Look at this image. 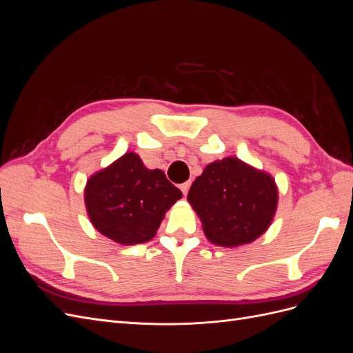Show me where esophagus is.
Wrapping results in <instances>:
<instances>
[{
  "label": "esophagus",
  "instance_id": "34e87169",
  "mask_svg": "<svg viewBox=\"0 0 353 353\" xmlns=\"http://www.w3.org/2000/svg\"><path fill=\"white\" fill-rule=\"evenodd\" d=\"M190 185H191V183L190 181H187V183H184V184H181V191H183V194L184 196H187V193H188V190H190Z\"/></svg>",
  "mask_w": 353,
  "mask_h": 353
}]
</instances>
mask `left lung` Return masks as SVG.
<instances>
[{
	"label": "left lung",
	"instance_id": "left-lung-1",
	"mask_svg": "<svg viewBox=\"0 0 353 353\" xmlns=\"http://www.w3.org/2000/svg\"><path fill=\"white\" fill-rule=\"evenodd\" d=\"M187 200L209 241L237 248L268 230L279 203V190L270 174L237 157H225L205 168L191 185Z\"/></svg>",
	"mask_w": 353,
	"mask_h": 353
}]
</instances>
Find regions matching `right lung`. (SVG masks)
Wrapping results in <instances>:
<instances>
[{
    "label": "right lung",
    "mask_w": 353,
    "mask_h": 353,
    "mask_svg": "<svg viewBox=\"0 0 353 353\" xmlns=\"http://www.w3.org/2000/svg\"><path fill=\"white\" fill-rule=\"evenodd\" d=\"M181 197L163 170L147 169L132 152L95 172L85 187V206L95 230L125 245L152 240L166 210Z\"/></svg>",
    "instance_id": "right-lung-1"
}]
</instances>
